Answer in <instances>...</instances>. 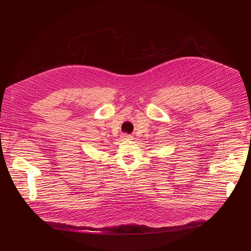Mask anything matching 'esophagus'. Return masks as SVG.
Returning <instances> with one entry per match:
<instances>
[{
    "mask_svg": "<svg viewBox=\"0 0 251 251\" xmlns=\"http://www.w3.org/2000/svg\"><path fill=\"white\" fill-rule=\"evenodd\" d=\"M133 137H132V135H130V134H127V133H124V134H122V139H125V140H131Z\"/></svg>",
    "mask_w": 251,
    "mask_h": 251,
    "instance_id": "1",
    "label": "esophagus"
}]
</instances>
